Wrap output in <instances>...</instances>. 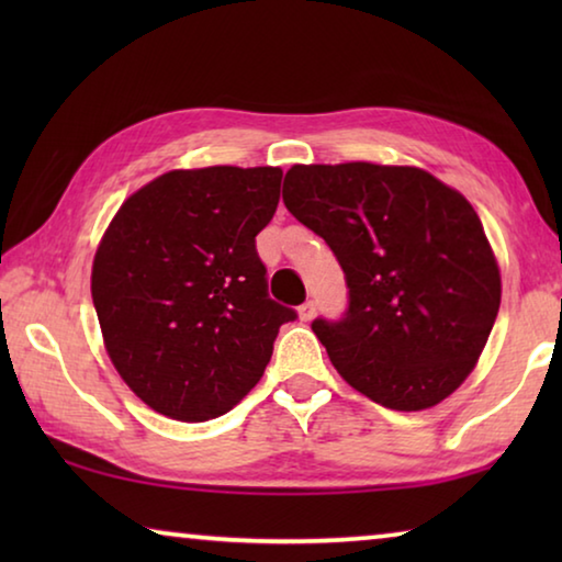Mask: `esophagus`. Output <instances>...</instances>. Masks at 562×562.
<instances>
[{"instance_id": "esophagus-1", "label": "esophagus", "mask_w": 562, "mask_h": 562, "mask_svg": "<svg viewBox=\"0 0 562 562\" xmlns=\"http://www.w3.org/2000/svg\"><path fill=\"white\" fill-rule=\"evenodd\" d=\"M300 319L302 322H310L312 317H315V312H317V307H315V302H312V300H307V302H304V304H300Z\"/></svg>"}]
</instances>
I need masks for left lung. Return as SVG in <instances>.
I'll return each instance as SVG.
<instances>
[{
    "mask_svg": "<svg viewBox=\"0 0 562 562\" xmlns=\"http://www.w3.org/2000/svg\"><path fill=\"white\" fill-rule=\"evenodd\" d=\"M288 211L345 270L349 304L315 319L337 372L396 412L436 406L473 372L501 307V272L473 205L412 166H292Z\"/></svg>",
    "mask_w": 562,
    "mask_h": 562,
    "instance_id": "obj_1",
    "label": "left lung"
}]
</instances>
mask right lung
<instances>
[{
    "label": "right lung",
    "instance_id": "add662e5",
    "mask_svg": "<svg viewBox=\"0 0 562 562\" xmlns=\"http://www.w3.org/2000/svg\"><path fill=\"white\" fill-rule=\"evenodd\" d=\"M282 170H170L136 190L103 233L91 297L103 345L140 402L178 422L223 416L260 382L284 322L255 237Z\"/></svg>",
    "mask_w": 562,
    "mask_h": 562
}]
</instances>
